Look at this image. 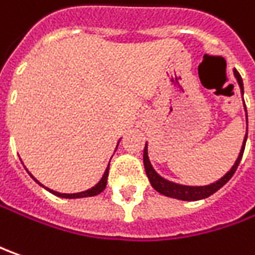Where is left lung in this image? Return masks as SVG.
I'll use <instances>...</instances> for the list:
<instances>
[{
  "label": "left lung",
  "mask_w": 255,
  "mask_h": 255,
  "mask_svg": "<svg viewBox=\"0 0 255 255\" xmlns=\"http://www.w3.org/2000/svg\"><path fill=\"white\" fill-rule=\"evenodd\" d=\"M234 76L237 77V82H239V84H240V89H242V92H243L242 76H240V73H239L237 70H234ZM246 141H247V135H246V138H244V142H243L240 155H239V158H237L236 163L233 165L232 169L227 172L222 179H219L216 183L207 185V186H183V185H178V183H173V182H169V180L161 178V176L154 171L152 165H151L149 159H148L146 145H145V148H144L145 172H146V176H148V179H149V182H151L152 188H154L156 192H159V193L165 195V196L180 199V200H200V199L209 198L210 195H213L215 192H217L219 189L222 188V186H224L229 180L232 179V176L234 175V172H236V169H237V166H239V163H240V161H242L243 152H244V146H246Z\"/></svg>",
  "instance_id": "1"
}]
</instances>
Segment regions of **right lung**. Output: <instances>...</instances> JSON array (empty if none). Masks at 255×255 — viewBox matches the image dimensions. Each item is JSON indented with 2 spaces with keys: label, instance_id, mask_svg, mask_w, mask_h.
I'll return each instance as SVG.
<instances>
[{
  "label": "right lung",
  "instance_id": "obj_1",
  "mask_svg": "<svg viewBox=\"0 0 255 255\" xmlns=\"http://www.w3.org/2000/svg\"><path fill=\"white\" fill-rule=\"evenodd\" d=\"M107 178H109V166H107V169L104 172V175H103V178L101 180L94 186V188L89 189V190H86V192H80V193H59V192H55V190H50L48 189L49 192H52L53 195H56V196H60V198H69V199H75V198H87V196H96V195H99L101 193L104 189H106V185H107ZM35 179V178H33ZM36 180V179H35ZM38 182V180H36Z\"/></svg>",
  "mask_w": 255,
  "mask_h": 255
}]
</instances>
